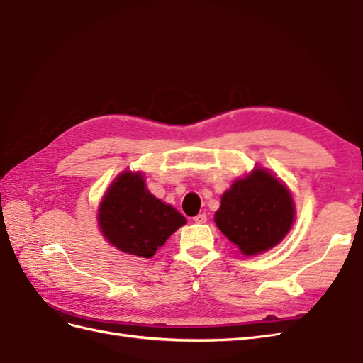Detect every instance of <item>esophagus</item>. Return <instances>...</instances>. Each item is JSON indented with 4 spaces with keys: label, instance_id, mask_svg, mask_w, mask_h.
<instances>
[{
    "label": "esophagus",
    "instance_id": "obj_1",
    "mask_svg": "<svg viewBox=\"0 0 363 363\" xmlns=\"http://www.w3.org/2000/svg\"><path fill=\"white\" fill-rule=\"evenodd\" d=\"M206 221H207L206 213H199L196 216H194V223H196V224H204Z\"/></svg>",
    "mask_w": 363,
    "mask_h": 363
}]
</instances>
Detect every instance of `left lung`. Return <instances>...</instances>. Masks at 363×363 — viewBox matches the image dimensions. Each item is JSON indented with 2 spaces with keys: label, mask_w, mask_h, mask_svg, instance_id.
Listing matches in <instances>:
<instances>
[{
  "label": "left lung",
  "mask_w": 363,
  "mask_h": 363,
  "mask_svg": "<svg viewBox=\"0 0 363 363\" xmlns=\"http://www.w3.org/2000/svg\"><path fill=\"white\" fill-rule=\"evenodd\" d=\"M213 221L244 256L262 255L291 232L295 221L291 189L269 169L255 167L221 195Z\"/></svg>",
  "instance_id": "8db88e82"
}]
</instances>
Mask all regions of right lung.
I'll return each instance as SVG.
<instances>
[{"instance_id": "1", "label": "right lung", "mask_w": 363, "mask_h": 363, "mask_svg": "<svg viewBox=\"0 0 363 363\" xmlns=\"http://www.w3.org/2000/svg\"><path fill=\"white\" fill-rule=\"evenodd\" d=\"M96 221L108 244L125 255L150 259L186 224V218L148 191L144 174L127 169L104 192Z\"/></svg>"}]
</instances>
